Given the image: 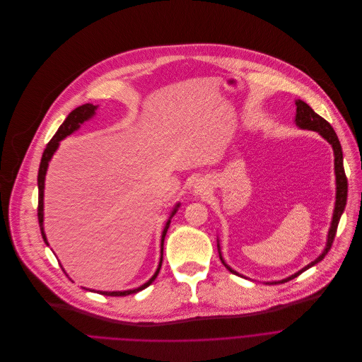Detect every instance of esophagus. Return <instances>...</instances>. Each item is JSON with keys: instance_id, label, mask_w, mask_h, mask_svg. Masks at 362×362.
Wrapping results in <instances>:
<instances>
[{"instance_id": "obj_1", "label": "esophagus", "mask_w": 362, "mask_h": 362, "mask_svg": "<svg viewBox=\"0 0 362 362\" xmlns=\"http://www.w3.org/2000/svg\"><path fill=\"white\" fill-rule=\"evenodd\" d=\"M192 192H194L195 195H205L206 192H209V184H208V181L204 180V178L197 180L195 184H194Z\"/></svg>"}]
</instances>
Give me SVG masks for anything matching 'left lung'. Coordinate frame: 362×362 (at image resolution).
Masks as SVG:
<instances>
[{"label":"left lung","instance_id":"left-lung-1","mask_svg":"<svg viewBox=\"0 0 362 362\" xmlns=\"http://www.w3.org/2000/svg\"><path fill=\"white\" fill-rule=\"evenodd\" d=\"M296 107H297V112H296V125L301 129H308V131H315L318 132L328 144L332 147V151H334V173H335V204H334V212H332V220H331V226H329V230H328V235H327V244H325V248L322 250V252L314 259L311 261L308 265H305L304 268H301L300 271H297L296 274L286 276L284 279H279V281H271V282H267V284H282V282H286V281H291L294 279L296 276L301 275L304 271H307L308 268L314 267L315 264H318L320 261L324 259V257L328 254L331 245H332V241L335 238V233H337V227H338V223H339V218L341 215L344 212V208H345V204H346V192H348V182H346V177H345V171H344V160H342V148H341V144H339V139L334 131V128L329 125L328 121H325L322 117H320L307 103H304L303 100H296ZM216 247H218V254H220V259L221 262L224 264V267L235 274V275H240L243 278H247L244 275H241L240 272H237L235 269H233L223 258V254H221V247H220V240H216Z\"/></svg>","mask_w":362,"mask_h":362}]
</instances>
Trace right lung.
<instances>
[{"label":"right lung","instance_id":"add662e5","mask_svg":"<svg viewBox=\"0 0 362 362\" xmlns=\"http://www.w3.org/2000/svg\"><path fill=\"white\" fill-rule=\"evenodd\" d=\"M97 105H93V104H84V105H80L77 107L76 110H72L68 117L65 118V121L59 125L58 131L55 132V135L51 138V141L47 144V148L44 150V154H42V158H41V163H40V170H38V223H40V230H41V235L45 241L47 245L48 241H47V235H45V231H44V187H45V175H47V170H48V165H49V161L52 158V156L55 154V151L58 150L59 147V141H62L64 138H66L68 135L74 134L76 131H78L81 128V125L84 122H87L88 119H91L94 115H95V111H97ZM181 202H177L168 216V220L164 226V230H163V234H161V257H160V264L157 267V271L154 272V275L146 282L139 285L138 288H132V290H125V291H97L98 294L101 296H108V297H125V296H129V294H135L138 291H142L144 288L150 286L154 279L157 278L160 269H161V265H163V252H164V240H165V235H167V231L170 228V224H171V218L177 214L178 208H180ZM61 265V264H59ZM62 271L65 272V269L62 268ZM66 274V272H65ZM84 290H87V288H84ZM94 293V290H90Z\"/></svg>","mask_w":362,"mask_h":362}]
</instances>
